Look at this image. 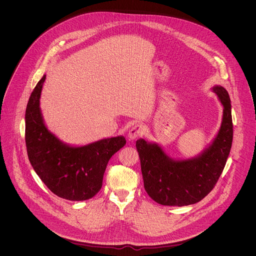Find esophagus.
<instances>
[{"label": "esophagus", "mask_w": 256, "mask_h": 256, "mask_svg": "<svg viewBox=\"0 0 256 256\" xmlns=\"http://www.w3.org/2000/svg\"><path fill=\"white\" fill-rule=\"evenodd\" d=\"M144 133V128L141 124H135L134 126H132V128L129 130L128 132V137L133 140V139H136L140 136H142Z\"/></svg>", "instance_id": "obj_1"}]
</instances>
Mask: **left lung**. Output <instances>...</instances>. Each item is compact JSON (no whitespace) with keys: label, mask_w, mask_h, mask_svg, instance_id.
Here are the masks:
<instances>
[{"label":"left lung","mask_w":256,"mask_h":256,"mask_svg":"<svg viewBox=\"0 0 256 256\" xmlns=\"http://www.w3.org/2000/svg\"><path fill=\"white\" fill-rule=\"evenodd\" d=\"M222 106V122L212 145L200 156L187 160L170 158L156 144L140 139L136 148L141 160L144 187L148 196L164 206H187L206 197L218 182L234 136L230 100L222 86H215Z\"/></svg>","instance_id":"left-lung-1"}]
</instances>
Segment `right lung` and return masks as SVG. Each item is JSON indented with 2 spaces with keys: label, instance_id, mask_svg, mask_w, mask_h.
Instances as JSON below:
<instances>
[{
  "label": "right lung",
  "instance_id": "right-lung-1",
  "mask_svg": "<svg viewBox=\"0 0 256 256\" xmlns=\"http://www.w3.org/2000/svg\"><path fill=\"white\" fill-rule=\"evenodd\" d=\"M46 76L37 82L26 110V145L37 176L57 196L84 201L102 186L110 158L125 146L122 136L104 139L88 146H70L59 141L44 125L39 98Z\"/></svg>",
  "mask_w": 256,
  "mask_h": 256
}]
</instances>
